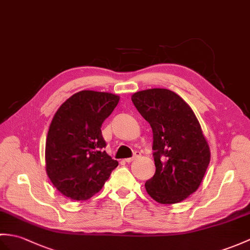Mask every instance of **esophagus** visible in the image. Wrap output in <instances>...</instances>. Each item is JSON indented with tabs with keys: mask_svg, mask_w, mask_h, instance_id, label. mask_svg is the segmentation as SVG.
<instances>
[{
	"mask_svg": "<svg viewBox=\"0 0 250 250\" xmlns=\"http://www.w3.org/2000/svg\"><path fill=\"white\" fill-rule=\"evenodd\" d=\"M139 156H141V152H139V151H135V152H134V154H133L132 158H127V159H125V162H126V163H131V162H133L134 160L138 159Z\"/></svg>",
	"mask_w": 250,
	"mask_h": 250,
	"instance_id": "obj_1",
	"label": "esophagus"
}]
</instances>
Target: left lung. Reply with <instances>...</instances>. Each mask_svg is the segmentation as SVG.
Returning <instances> with one entry per match:
<instances>
[{
	"instance_id": "8db88e82",
	"label": "left lung",
	"mask_w": 250,
	"mask_h": 250,
	"mask_svg": "<svg viewBox=\"0 0 250 250\" xmlns=\"http://www.w3.org/2000/svg\"><path fill=\"white\" fill-rule=\"evenodd\" d=\"M132 102L153 133L155 173L145 183L147 193L160 204H178L199 188L210 163L199 121L188 104L169 89L135 92Z\"/></svg>"
}]
</instances>
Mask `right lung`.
<instances>
[{"label":"right lung","instance_id":"obj_1","mask_svg":"<svg viewBox=\"0 0 250 250\" xmlns=\"http://www.w3.org/2000/svg\"><path fill=\"white\" fill-rule=\"evenodd\" d=\"M119 97L82 90L63 102L51 121L45 142V170L57 190L72 200H87L100 190L118 166L104 148L103 121Z\"/></svg>","mask_w":250,"mask_h":250}]
</instances>
